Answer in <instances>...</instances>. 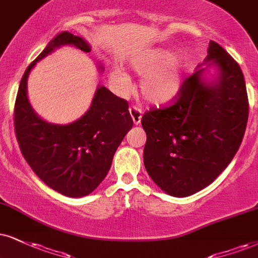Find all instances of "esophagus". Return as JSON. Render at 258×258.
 I'll return each mask as SVG.
<instances>
[{
  "label": "esophagus",
  "mask_w": 258,
  "mask_h": 258,
  "mask_svg": "<svg viewBox=\"0 0 258 258\" xmlns=\"http://www.w3.org/2000/svg\"><path fill=\"white\" fill-rule=\"evenodd\" d=\"M129 113H130V116H132V119H133V122H134V124L139 125V124L141 123L142 110L139 109V107H136V106H132L129 109Z\"/></svg>",
  "instance_id": "esophagus-1"
}]
</instances>
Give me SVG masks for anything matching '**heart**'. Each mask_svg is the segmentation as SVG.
<instances>
[{"instance_id":"b5f03b06","label":"heart","mask_w":258,"mask_h":258,"mask_svg":"<svg viewBox=\"0 0 258 258\" xmlns=\"http://www.w3.org/2000/svg\"><path fill=\"white\" fill-rule=\"evenodd\" d=\"M130 68L142 76L140 90L148 103L170 104L182 91L185 61L178 53H171L170 50L157 47L139 53L130 59ZM109 81L120 95L128 93L132 86L129 75L118 67L111 69Z\"/></svg>"}]
</instances>
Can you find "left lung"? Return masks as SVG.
Returning a JSON list of instances; mask_svg holds the SVG:
<instances>
[{
	"label": "left lung",
	"mask_w": 258,
	"mask_h": 258,
	"mask_svg": "<svg viewBox=\"0 0 258 258\" xmlns=\"http://www.w3.org/2000/svg\"><path fill=\"white\" fill-rule=\"evenodd\" d=\"M247 117L240 67L211 40L208 55L183 82L176 103L142 117L147 135L146 171L170 196L199 192L214 182L236 155Z\"/></svg>",
	"instance_id": "1"
}]
</instances>
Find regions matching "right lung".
Here are the masks:
<instances>
[{
	"label": "right lung",
	"instance_id": "1",
	"mask_svg": "<svg viewBox=\"0 0 258 258\" xmlns=\"http://www.w3.org/2000/svg\"><path fill=\"white\" fill-rule=\"evenodd\" d=\"M67 45L82 52L92 49L84 38L69 32L57 34L22 76L14 125L22 155L33 172L62 195L84 197L93 192L106 177L117 148L133 128V119L128 103L100 85L90 109L72 123H50L34 111L28 100V76L40 59ZM98 69L104 71L101 63Z\"/></svg>",
	"mask_w": 258,
	"mask_h": 258
}]
</instances>
